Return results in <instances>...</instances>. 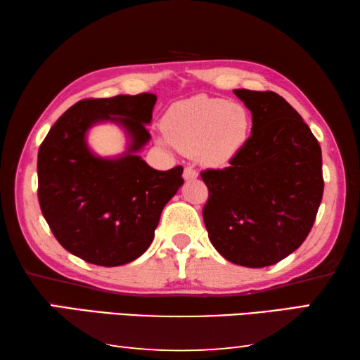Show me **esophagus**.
Returning a JSON list of instances; mask_svg holds the SVG:
<instances>
[{
    "label": "esophagus",
    "instance_id": "1",
    "mask_svg": "<svg viewBox=\"0 0 360 360\" xmlns=\"http://www.w3.org/2000/svg\"><path fill=\"white\" fill-rule=\"evenodd\" d=\"M182 176H184V179H187V181L188 179H197L198 178V172H197V169H193L192 167H186Z\"/></svg>",
    "mask_w": 360,
    "mask_h": 360
}]
</instances>
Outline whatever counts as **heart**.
<instances>
[{"label": "heart", "instance_id": "obj_1", "mask_svg": "<svg viewBox=\"0 0 360 360\" xmlns=\"http://www.w3.org/2000/svg\"><path fill=\"white\" fill-rule=\"evenodd\" d=\"M249 127V114L240 103L198 95L168 109L158 141L208 165H222L245 146Z\"/></svg>", "mask_w": 360, "mask_h": 360}]
</instances>
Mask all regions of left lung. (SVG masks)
I'll use <instances>...</instances> for the list:
<instances>
[{
  "label": "left lung",
  "instance_id": "8db88e82",
  "mask_svg": "<svg viewBox=\"0 0 360 360\" xmlns=\"http://www.w3.org/2000/svg\"><path fill=\"white\" fill-rule=\"evenodd\" d=\"M252 114L245 146L224 169H206L203 221L216 251L231 264L262 268L288 257L311 230L324 179L318 139L275 92L238 89Z\"/></svg>",
  "mask_w": 360,
  "mask_h": 360
}]
</instances>
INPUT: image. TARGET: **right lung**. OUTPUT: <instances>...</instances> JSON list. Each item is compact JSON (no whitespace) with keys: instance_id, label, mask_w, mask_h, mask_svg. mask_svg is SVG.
I'll return each mask as SVG.
<instances>
[{"instance_id":"right-lung-1","label":"right lung","mask_w":360,"mask_h":360,"mask_svg":"<svg viewBox=\"0 0 360 360\" xmlns=\"http://www.w3.org/2000/svg\"><path fill=\"white\" fill-rule=\"evenodd\" d=\"M152 94L90 98L72 105L38 152L42 216L66 251L89 264L119 266L138 259L154 240L165 205L184 184L182 167L158 172L138 152L149 143ZM101 121L124 129L129 148L117 158L95 156L86 131Z\"/></svg>"}]
</instances>
